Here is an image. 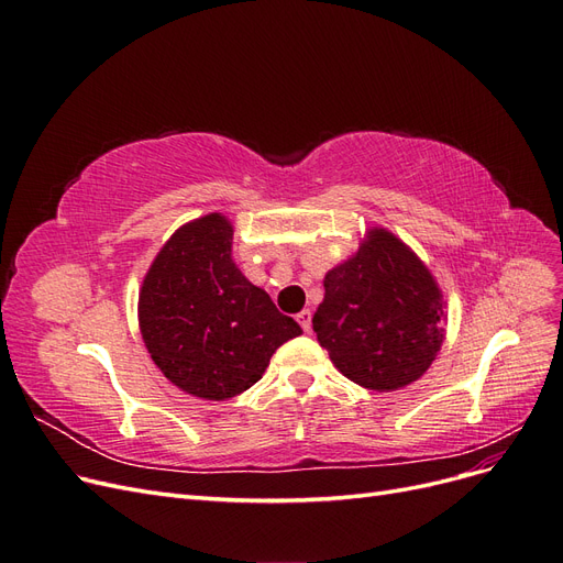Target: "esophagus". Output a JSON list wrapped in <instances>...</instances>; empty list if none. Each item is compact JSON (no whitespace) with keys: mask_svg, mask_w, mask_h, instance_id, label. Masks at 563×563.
<instances>
[{"mask_svg":"<svg viewBox=\"0 0 563 563\" xmlns=\"http://www.w3.org/2000/svg\"><path fill=\"white\" fill-rule=\"evenodd\" d=\"M296 321L300 323L305 333H310V331H312V312H310V310H302V312H298V314H296Z\"/></svg>","mask_w":563,"mask_h":563,"instance_id":"obj_1","label":"esophagus"}]
</instances>
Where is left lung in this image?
Returning a JSON list of instances; mask_svg holds the SVG:
<instances>
[{
  "instance_id": "1",
  "label": "left lung",
  "mask_w": 563,
  "mask_h": 563,
  "mask_svg": "<svg viewBox=\"0 0 563 563\" xmlns=\"http://www.w3.org/2000/svg\"><path fill=\"white\" fill-rule=\"evenodd\" d=\"M444 298L430 269L387 230H371L323 277L312 329L335 368L366 389L418 380L444 343Z\"/></svg>"
}]
</instances>
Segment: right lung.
<instances>
[{"instance_id": "right-lung-1", "label": "right lung", "mask_w": 563, "mask_h": 563, "mask_svg": "<svg viewBox=\"0 0 563 563\" xmlns=\"http://www.w3.org/2000/svg\"><path fill=\"white\" fill-rule=\"evenodd\" d=\"M145 347L187 395L223 401L263 378L269 356L302 333L232 261V225L209 213L183 225L145 275Z\"/></svg>"}]
</instances>
